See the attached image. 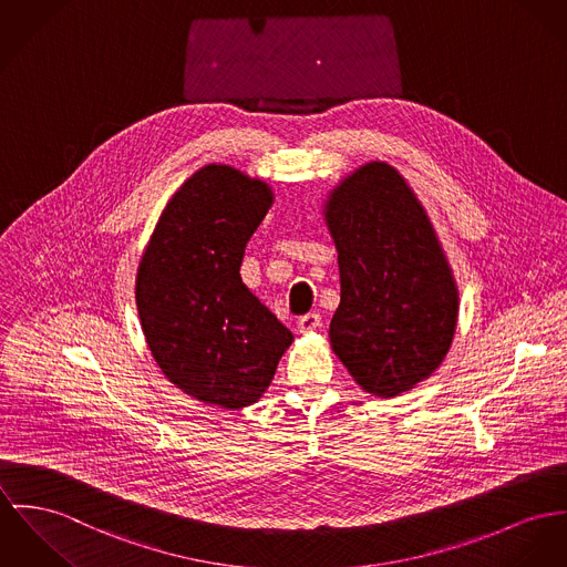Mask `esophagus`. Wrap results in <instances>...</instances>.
Instances as JSON below:
<instances>
[{
    "instance_id": "esophagus-1",
    "label": "esophagus",
    "mask_w": 567,
    "mask_h": 567,
    "mask_svg": "<svg viewBox=\"0 0 567 567\" xmlns=\"http://www.w3.org/2000/svg\"><path fill=\"white\" fill-rule=\"evenodd\" d=\"M319 326H321V315L319 312H306V315L300 317V321H298V330L300 332H310V330H315Z\"/></svg>"
}]
</instances>
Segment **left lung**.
I'll return each mask as SVG.
<instances>
[{
  "label": "left lung",
  "instance_id": "1",
  "mask_svg": "<svg viewBox=\"0 0 567 567\" xmlns=\"http://www.w3.org/2000/svg\"><path fill=\"white\" fill-rule=\"evenodd\" d=\"M326 219L341 271L332 349L364 391H408L436 371L457 321V289L436 233L408 183L380 162L330 194Z\"/></svg>",
  "mask_w": 567,
  "mask_h": 567
}]
</instances>
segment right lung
I'll return each mask as SVG.
<instances>
[{
	"label": "right lung",
	"instance_id": "obj_1",
	"mask_svg": "<svg viewBox=\"0 0 567 567\" xmlns=\"http://www.w3.org/2000/svg\"><path fill=\"white\" fill-rule=\"evenodd\" d=\"M269 205L259 178L205 166L164 209L137 269L135 302L155 362L176 389L226 410L261 396L293 341L239 276Z\"/></svg>",
	"mask_w": 567,
	"mask_h": 567
}]
</instances>
